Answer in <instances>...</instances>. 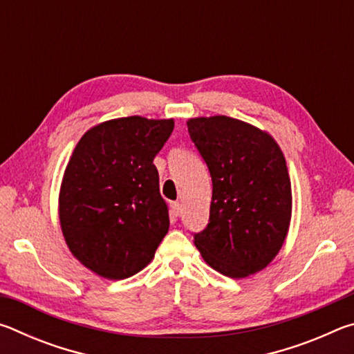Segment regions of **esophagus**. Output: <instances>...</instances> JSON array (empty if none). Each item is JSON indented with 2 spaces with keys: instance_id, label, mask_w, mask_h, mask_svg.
Segmentation results:
<instances>
[{
  "instance_id": "1",
  "label": "esophagus",
  "mask_w": 354,
  "mask_h": 354,
  "mask_svg": "<svg viewBox=\"0 0 354 354\" xmlns=\"http://www.w3.org/2000/svg\"><path fill=\"white\" fill-rule=\"evenodd\" d=\"M181 214H183L181 203H178V201L171 203V215H173V217H181Z\"/></svg>"
}]
</instances>
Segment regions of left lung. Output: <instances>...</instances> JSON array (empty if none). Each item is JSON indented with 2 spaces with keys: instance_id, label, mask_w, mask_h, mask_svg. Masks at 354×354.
<instances>
[{
  "instance_id": "1",
  "label": "left lung",
  "mask_w": 354,
  "mask_h": 354,
  "mask_svg": "<svg viewBox=\"0 0 354 354\" xmlns=\"http://www.w3.org/2000/svg\"><path fill=\"white\" fill-rule=\"evenodd\" d=\"M212 178L209 223L194 234L214 270L230 278L261 272L279 253L292 217L284 154L273 137L226 115L187 122Z\"/></svg>"
}]
</instances>
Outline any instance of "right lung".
Returning <instances> with one entry per match:
<instances>
[{
  "label": "right lung",
  "instance_id": "1",
  "mask_svg": "<svg viewBox=\"0 0 354 354\" xmlns=\"http://www.w3.org/2000/svg\"><path fill=\"white\" fill-rule=\"evenodd\" d=\"M175 122L133 115L87 131L59 194L62 234L77 261L107 279L139 273L169 232V207L153 160Z\"/></svg>",
  "mask_w": 354,
  "mask_h": 354
}]
</instances>
